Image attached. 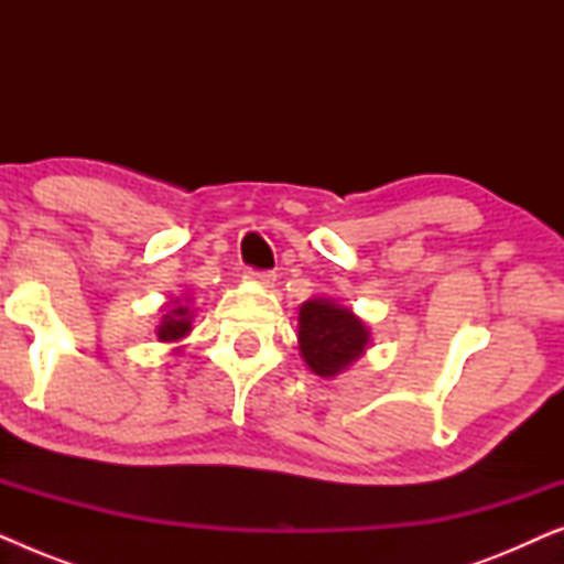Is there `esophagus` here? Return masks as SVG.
Segmentation results:
<instances>
[{"label": "esophagus", "mask_w": 564, "mask_h": 564, "mask_svg": "<svg viewBox=\"0 0 564 564\" xmlns=\"http://www.w3.org/2000/svg\"><path fill=\"white\" fill-rule=\"evenodd\" d=\"M249 276L259 284H272L276 280V274L269 272V269H261V272H257V269H249Z\"/></svg>", "instance_id": "1"}]
</instances>
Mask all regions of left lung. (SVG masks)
I'll return each mask as SVG.
<instances>
[{"label": "left lung", "mask_w": 564, "mask_h": 564, "mask_svg": "<svg viewBox=\"0 0 564 564\" xmlns=\"http://www.w3.org/2000/svg\"><path fill=\"white\" fill-rule=\"evenodd\" d=\"M300 354L321 377H334L367 349L369 330L349 307L307 300L300 307Z\"/></svg>", "instance_id": "8db88e82"}]
</instances>
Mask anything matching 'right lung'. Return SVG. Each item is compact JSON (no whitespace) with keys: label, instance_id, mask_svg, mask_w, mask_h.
<instances>
[{"label":"right lung","instance_id":"right-lung-1","mask_svg":"<svg viewBox=\"0 0 564 564\" xmlns=\"http://www.w3.org/2000/svg\"><path fill=\"white\" fill-rule=\"evenodd\" d=\"M189 330H192V326H189V307L174 305L172 311L164 315V321H161L159 341H176V338H182L184 334H189Z\"/></svg>","mask_w":564,"mask_h":564}]
</instances>
